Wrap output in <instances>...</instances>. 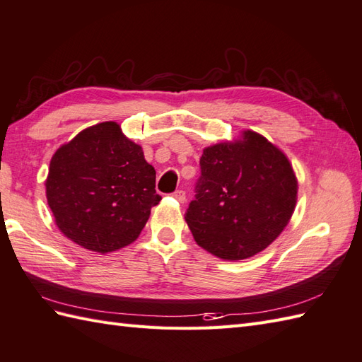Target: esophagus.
Masks as SVG:
<instances>
[{
	"label": "esophagus",
	"instance_id": "obj_1",
	"mask_svg": "<svg viewBox=\"0 0 362 362\" xmlns=\"http://www.w3.org/2000/svg\"><path fill=\"white\" fill-rule=\"evenodd\" d=\"M172 197H173L175 199H178L180 202H184V201H186V192H184V190H175V192L172 193Z\"/></svg>",
	"mask_w": 362,
	"mask_h": 362
}]
</instances>
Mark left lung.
<instances>
[{
  "mask_svg": "<svg viewBox=\"0 0 362 362\" xmlns=\"http://www.w3.org/2000/svg\"><path fill=\"white\" fill-rule=\"evenodd\" d=\"M195 198L186 221L202 249L223 259H245L284 230L298 182L286 155L252 130L238 143L204 148Z\"/></svg>",
  "mask_w": 362,
  "mask_h": 362,
  "instance_id": "left-lung-1",
  "label": "left lung"
}]
</instances>
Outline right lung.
<instances>
[{"label":"right lung","mask_w":362,"mask_h":362,"mask_svg":"<svg viewBox=\"0 0 362 362\" xmlns=\"http://www.w3.org/2000/svg\"><path fill=\"white\" fill-rule=\"evenodd\" d=\"M156 172L113 121L86 129L52 156L46 195L69 240L107 253L134 243L161 201Z\"/></svg>","instance_id":"obj_1"}]
</instances>
